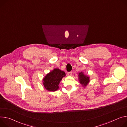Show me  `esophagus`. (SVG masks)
Wrapping results in <instances>:
<instances>
[{
    "instance_id": "34e87169",
    "label": "esophagus",
    "mask_w": 127,
    "mask_h": 127,
    "mask_svg": "<svg viewBox=\"0 0 127 127\" xmlns=\"http://www.w3.org/2000/svg\"><path fill=\"white\" fill-rule=\"evenodd\" d=\"M72 72H68V73H67V74L69 75V76H70V75H72Z\"/></svg>"
}]
</instances>
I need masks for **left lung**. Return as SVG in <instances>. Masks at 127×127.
I'll list each match as a JSON object with an SVG mask.
<instances>
[{
  "label": "left lung",
  "mask_w": 127,
  "mask_h": 127,
  "mask_svg": "<svg viewBox=\"0 0 127 127\" xmlns=\"http://www.w3.org/2000/svg\"><path fill=\"white\" fill-rule=\"evenodd\" d=\"M78 76L79 79V83L82 85L83 87L87 86L90 82V77L87 75H85L82 72H80L78 74Z\"/></svg>",
  "instance_id": "left-lung-1"
}]
</instances>
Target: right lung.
<instances>
[{
  "label": "right lung",
  "instance_id": "add662e5",
  "mask_svg": "<svg viewBox=\"0 0 127 127\" xmlns=\"http://www.w3.org/2000/svg\"><path fill=\"white\" fill-rule=\"evenodd\" d=\"M65 76V73L56 68L47 74L43 79L44 88L49 91H56L59 89V85L62 78Z\"/></svg>",
  "mask_w": 127,
  "mask_h": 127
}]
</instances>
